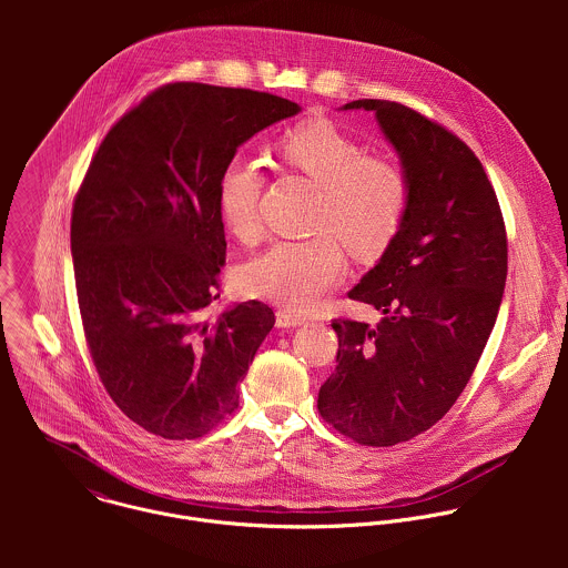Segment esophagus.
I'll list each match as a JSON object with an SVG mask.
<instances>
[{
	"label": "esophagus",
	"mask_w": 568,
	"mask_h": 568,
	"mask_svg": "<svg viewBox=\"0 0 568 568\" xmlns=\"http://www.w3.org/2000/svg\"><path fill=\"white\" fill-rule=\"evenodd\" d=\"M304 324H306V320L295 315V313H291V311H277V315H275V325L277 327H300V325Z\"/></svg>",
	"instance_id": "esophagus-1"
}]
</instances>
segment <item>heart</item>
I'll return each instance as SVG.
<instances>
[{"instance_id":"b5f03b06","label":"heart","mask_w":568,"mask_h":568,"mask_svg":"<svg viewBox=\"0 0 568 568\" xmlns=\"http://www.w3.org/2000/svg\"><path fill=\"white\" fill-rule=\"evenodd\" d=\"M277 155L320 187L313 230L306 241H277L244 264V293L306 311L317 306L345 271L341 244L358 262L378 260L398 236L408 205L403 172L365 151L332 122L297 126L277 144ZM262 165L236 153L219 176V214L225 230L244 244L262 230Z\"/></svg>"}]
</instances>
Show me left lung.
<instances>
[{
	"label": "left lung",
	"instance_id": "8db88e82",
	"mask_svg": "<svg viewBox=\"0 0 568 568\" xmlns=\"http://www.w3.org/2000/svg\"><path fill=\"white\" fill-rule=\"evenodd\" d=\"M341 109L376 115L408 205L394 243L347 293L383 320L332 322L338 365L317 408L358 444L396 446L442 419L468 385L503 302L507 239L486 170L457 135L389 100Z\"/></svg>",
	"mask_w": 568,
	"mask_h": 568
}]
</instances>
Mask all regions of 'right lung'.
I'll return each instance as SVG.
<instances>
[{"label":"right lung","instance_id":"right-lung-1","mask_svg":"<svg viewBox=\"0 0 568 568\" xmlns=\"http://www.w3.org/2000/svg\"><path fill=\"white\" fill-rule=\"evenodd\" d=\"M300 111L264 91L172 82L91 160L72 212L84 338L113 403L153 435L201 437L239 406L275 315L248 300L207 317L227 251L219 176L246 140Z\"/></svg>","mask_w":568,"mask_h":568}]
</instances>
